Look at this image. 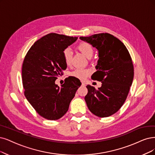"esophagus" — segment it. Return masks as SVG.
<instances>
[{"label":"esophagus","mask_w":155,"mask_h":155,"mask_svg":"<svg viewBox=\"0 0 155 155\" xmlns=\"http://www.w3.org/2000/svg\"><path fill=\"white\" fill-rule=\"evenodd\" d=\"M82 85L84 87V86H85V84L84 82H82Z\"/></svg>","instance_id":"34e87169"}]
</instances>
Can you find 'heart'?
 Listing matches in <instances>:
<instances>
[{
    "label": "heart",
    "mask_w": 155,
    "mask_h": 155,
    "mask_svg": "<svg viewBox=\"0 0 155 155\" xmlns=\"http://www.w3.org/2000/svg\"><path fill=\"white\" fill-rule=\"evenodd\" d=\"M78 49L81 52L84 54L87 58H91L94 54V48L93 45L87 42H82L78 45ZM63 58L67 65H70L71 62L73 52L70 48H66L62 51ZM89 74V71L84 69H77L73 71L71 74L73 77H76L78 79L84 80L87 77Z\"/></svg>",
    "instance_id": "b5f03b06"
}]
</instances>
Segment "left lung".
Returning <instances> with one entry per match:
<instances>
[{
  "label": "left lung",
  "mask_w": 155,
  "mask_h": 155,
  "mask_svg": "<svg viewBox=\"0 0 155 155\" xmlns=\"http://www.w3.org/2000/svg\"><path fill=\"white\" fill-rule=\"evenodd\" d=\"M81 40L98 50L96 71L91 78L101 82L96 89L87 85L85 101L95 116L106 117L117 112L127 98L134 75L133 62L129 51L119 39L108 33L96 34Z\"/></svg>",
  "instance_id": "left-lung-1"
}]
</instances>
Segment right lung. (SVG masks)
<instances>
[{"instance_id":"add662e5","label":"right lung","mask_w":155,"mask_h":155,"mask_svg":"<svg viewBox=\"0 0 155 155\" xmlns=\"http://www.w3.org/2000/svg\"><path fill=\"white\" fill-rule=\"evenodd\" d=\"M78 38L50 33L28 50L22 65V83L28 101L41 117L57 120L67 112L81 82L70 77L59 87L55 81L67 64L62 51Z\"/></svg>"}]
</instances>
